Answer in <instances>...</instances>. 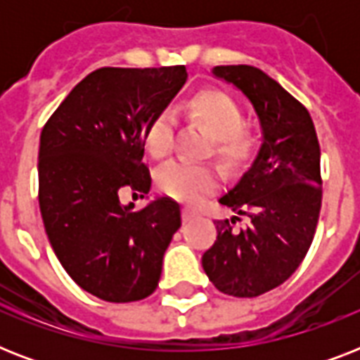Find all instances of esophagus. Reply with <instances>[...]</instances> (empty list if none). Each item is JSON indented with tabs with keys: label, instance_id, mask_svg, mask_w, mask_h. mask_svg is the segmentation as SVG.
<instances>
[{
	"label": "esophagus",
	"instance_id": "1",
	"mask_svg": "<svg viewBox=\"0 0 360 360\" xmlns=\"http://www.w3.org/2000/svg\"><path fill=\"white\" fill-rule=\"evenodd\" d=\"M196 211H194V209H191V207H185L183 209V220H185V222H188V220H192L194 219V217H196Z\"/></svg>",
	"mask_w": 360,
	"mask_h": 360
}]
</instances>
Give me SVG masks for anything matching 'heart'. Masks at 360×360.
<instances>
[{"mask_svg":"<svg viewBox=\"0 0 360 360\" xmlns=\"http://www.w3.org/2000/svg\"><path fill=\"white\" fill-rule=\"evenodd\" d=\"M186 114L213 134L211 153L231 169L243 168L254 160L262 147V134L256 124L245 120L243 106L230 93L205 87L186 101ZM175 117L169 110L153 115L146 129V147L155 158L168 157L174 149ZM222 179L214 164H191L183 160L166 164L157 175L158 188L183 202L196 203L217 191Z\"/></svg>","mask_w":360,"mask_h":360,"instance_id":"1","label":"heart"}]
</instances>
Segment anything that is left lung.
<instances>
[{"instance_id": "1", "label": "left lung", "mask_w": 360, "mask_h": 360, "mask_svg": "<svg viewBox=\"0 0 360 360\" xmlns=\"http://www.w3.org/2000/svg\"><path fill=\"white\" fill-rule=\"evenodd\" d=\"M254 104L263 146L252 168L220 203L248 219L237 230L217 220V240L202 257L203 271L226 295L257 297L295 273L312 245L321 209L319 141L308 110L278 82L250 65L214 67Z\"/></svg>"}]
</instances>
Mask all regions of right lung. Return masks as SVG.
I'll return each mask as SVG.
<instances>
[{
    "mask_svg": "<svg viewBox=\"0 0 360 360\" xmlns=\"http://www.w3.org/2000/svg\"><path fill=\"white\" fill-rule=\"evenodd\" d=\"M186 80L185 65L103 67L87 75L50 115L39 146V207L59 263L82 290L132 302L157 290L181 207L157 198L123 205L129 188H151L146 129Z\"/></svg>",
    "mask_w": 360,
    "mask_h": 360,
    "instance_id": "obj_1",
    "label": "right lung"
}]
</instances>
